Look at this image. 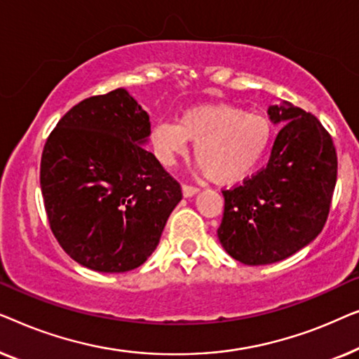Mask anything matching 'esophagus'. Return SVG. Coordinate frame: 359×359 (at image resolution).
<instances>
[{"label": "esophagus", "instance_id": "esophagus-1", "mask_svg": "<svg viewBox=\"0 0 359 359\" xmlns=\"http://www.w3.org/2000/svg\"><path fill=\"white\" fill-rule=\"evenodd\" d=\"M199 188L198 186H193V184H183V194L186 196V198H189V196H194L196 193H198Z\"/></svg>", "mask_w": 359, "mask_h": 359}]
</instances>
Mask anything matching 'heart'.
I'll return each mask as SVG.
<instances>
[{"label": "heart", "instance_id": "obj_1", "mask_svg": "<svg viewBox=\"0 0 359 359\" xmlns=\"http://www.w3.org/2000/svg\"><path fill=\"white\" fill-rule=\"evenodd\" d=\"M273 127L266 117L238 106H198L184 111L175 122H158L151 142L158 158L171 165L196 142L194 156L215 183L245 178L266 154Z\"/></svg>", "mask_w": 359, "mask_h": 359}]
</instances>
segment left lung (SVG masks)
Here are the masks:
<instances>
[{
	"label": "left lung",
	"instance_id": "left-lung-1",
	"mask_svg": "<svg viewBox=\"0 0 359 359\" xmlns=\"http://www.w3.org/2000/svg\"><path fill=\"white\" fill-rule=\"evenodd\" d=\"M283 129L268 165L224 189V217L217 229L230 257L250 266L281 262L322 232L337 184L332 135L311 112L287 102L269 106Z\"/></svg>",
	"mask_w": 359,
	"mask_h": 359
}]
</instances>
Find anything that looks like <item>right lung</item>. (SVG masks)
<instances>
[{"label":"right lung","mask_w":359,"mask_h":359,"mask_svg":"<svg viewBox=\"0 0 359 359\" xmlns=\"http://www.w3.org/2000/svg\"><path fill=\"white\" fill-rule=\"evenodd\" d=\"M149 114L122 88L73 106L47 137L41 188L52 233L100 273L139 268L160 242L181 186L144 147Z\"/></svg>","instance_id":"add662e5"}]
</instances>
